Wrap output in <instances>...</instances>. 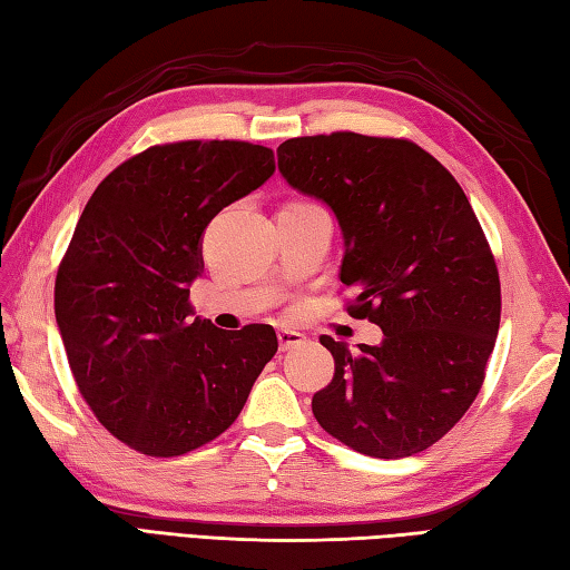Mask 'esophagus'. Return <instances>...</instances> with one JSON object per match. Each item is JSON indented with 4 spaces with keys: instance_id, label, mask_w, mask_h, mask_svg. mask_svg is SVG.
Segmentation results:
<instances>
[{
    "instance_id": "esophagus-1",
    "label": "esophagus",
    "mask_w": 570,
    "mask_h": 570,
    "mask_svg": "<svg viewBox=\"0 0 570 570\" xmlns=\"http://www.w3.org/2000/svg\"><path fill=\"white\" fill-rule=\"evenodd\" d=\"M276 337H278V347L282 350H288V347H296V345H301L306 341L304 337V333H296V331H286V328H282L276 333Z\"/></svg>"
}]
</instances>
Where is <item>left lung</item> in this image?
I'll return each mask as SVG.
<instances>
[{"mask_svg": "<svg viewBox=\"0 0 570 570\" xmlns=\"http://www.w3.org/2000/svg\"><path fill=\"white\" fill-rule=\"evenodd\" d=\"M276 156L288 184L333 208L347 313L384 333L355 353L321 337L335 372L313 416L372 458L426 451L475 402L500 331V272L475 210L409 139L333 131L286 139Z\"/></svg>", "mask_w": 570, "mask_h": 570, "instance_id": "1", "label": "left lung"}]
</instances>
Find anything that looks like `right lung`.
I'll return each mask as SVG.
<instances>
[{"instance_id": "obj_1", "label": "right lung", "mask_w": 570, "mask_h": 570, "mask_svg": "<svg viewBox=\"0 0 570 570\" xmlns=\"http://www.w3.org/2000/svg\"><path fill=\"white\" fill-rule=\"evenodd\" d=\"M274 174V151L233 139L156 144L95 188L56 274V321L85 404L151 458L215 441L276 353L272 325L190 318L200 237Z\"/></svg>"}]
</instances>
